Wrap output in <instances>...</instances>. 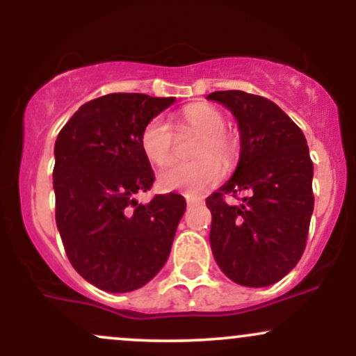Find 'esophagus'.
Here are the masks:
<instances>
[{
	"label": "esophagus",
	"mask_w": 356,
	"mask_h": 356,
	"mask_svg": "<svg viewBox=\"0 0 356 356\" xmlns=\"http://www.w3.org/2000/svg\"><path fill=\"white\" fill-rule=\"evenodd\" d=\"M195 204H199L197 199H191V197H187V206L192 207V206H195Z\"/></svg>",
	"instance_id": "34e87169"
}]
</instances>
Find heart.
Wrapping results in <instances>:
<instances>
[{"mask_svg":"<svg viewBox=\"0 0 356 356\" xmlns=\"http://www.w3.org/2000/svg\"><path fill=\"white\" fill-rule=\"evenodd\" d=\"M172 124L189 127L199 132L194 162H174L157 175L159 189L182 191L189 195H199L211 189L222 177V164H231L238 154V144L226 132V115L216 105L191 104L174 113ZM174 132L164 118L155 117L142 129L140 149L147 161L154 165H165L172 159Z\"/></svg>","mask_w":356,"mask_h":356,"instance_id":"b5f03b06","label":"heart"}]
</instances>
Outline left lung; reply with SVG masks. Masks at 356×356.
<instances>
[{"instance_id": "obj_1", "label": "left lung", "mask_w": 356, "mask_h": 356, "mask_svg": "<svg viewBox=\"0 0 356 356\" xmlns=\"http://www.w3.org/2000/svg\"><path fill=\"white\" fill-rule=\"evenodd\" d=\"M238 118L236 172L206 199L211 248L234 283L263 288L288 275L303 256L312 220L313 162L305 134L275 102L241 90L207 95ZM247 194L238 207L225 195Z\"/></svg>"}]
</instances>
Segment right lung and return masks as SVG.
Here are the masks:
<instances>
[{
    "label": "right lung",
    "mask_w": 356,
    "mask_h": 356,
    "mask_svg": "<svg viewBox=\"0 0 356 356\" xmlns=\"http://www.w3.org/2000/svg\"><path fill=\"white\" fill-rule=\"evenodd\" d=\"M174 100L108 93L81 105L56 137V226L72 266L104 291L142 288L169 257L186 201L169 192L144 206L136 194L155 181L142 129Z\"/></svg>",
    "instance_id": "add662e5"
}]
</instances>
